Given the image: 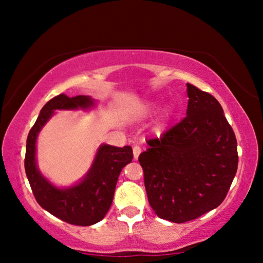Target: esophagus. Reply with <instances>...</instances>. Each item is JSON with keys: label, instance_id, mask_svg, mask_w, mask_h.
I'll return each instance as SVG.
<instances>
[{"label": "esophagus", "instance_id": "34e87169", "mask_svg": "<svg viewBox=\"0 0 263 263\" xmlns=\"http://www.w3.org/2000/svg\"><path fill=\"white\" fill-rule=\"evenodd\" d=\"M141 153V148H140V146H138V145H135L133 146V157H135V159L137 160L138 159V157H139V154Z\"/></svg>", "mask_w": 263, "mask_h": 263}]
</instances>
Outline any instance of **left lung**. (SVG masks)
Returning <instances> with one entry per match:
<instances>
[{
	"instance_id": "1",
	"label": "left lung",
	"mask_w": 263,
	"mask_h": 263,
	"mask_svg": "<svg viewBox=\"0 0 263 263\" xmlns=\"http://www.w3.org/2000/svg\"><path fill=\"white\" fill-rule=\"evenodd\" d=\"M186 116L138 160L151 208L161 219L185 222L224 201L238 169L237 139L215 97L186 83Z\"/></svg>"
}]
</instances>
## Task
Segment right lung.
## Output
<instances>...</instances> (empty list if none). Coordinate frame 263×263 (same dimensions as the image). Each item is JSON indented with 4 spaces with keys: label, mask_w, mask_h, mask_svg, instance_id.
Returning a JSON list of instances; mask_svg holds the SVG:
<instances>
[{
    "label": "right lung",
    "mask_w": 263,
    "mask_h": 263,
    "mask_svg": "<svg viewBox=\"0 0 263 263\" xmlns=\"http://www.w3.org/2000/svg\"><path fill=\"white\" fill-rule=\"evenodd\" d=\"M94 104L89 96L60 94L43 106L26 139L25 173L35 201L53 216L68 224L89 226L102 220L111 206L118 176L133 159L131 146L103 145L84 180L68 189H58L43 177L35 164V139L57 109H87Z\"/></svg>",
    "instance_id": "obj_1"
}]
</instances>
